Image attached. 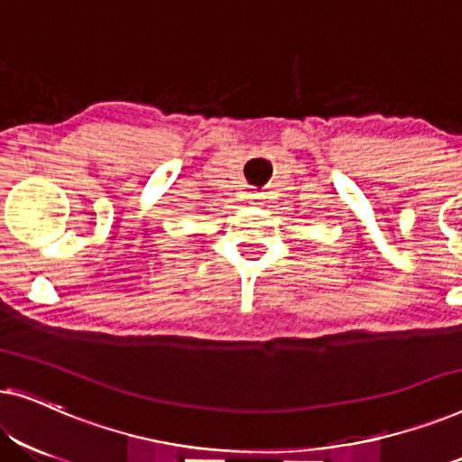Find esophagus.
<instances>
[{
    "label": "esophagus",
    "instance_id": "obj_1",
    "mask_svg": "<svg viewBox=\"0 0 462 462\" xmlns=\"http://www.w3.org/2000/svg\"><path fill=\"white\" fill-rule=\"evenodd\" d=\"M248 199H250V204H258V199H261V193H250Z\"/></svg>",
    "mask_w": 462,
    "mask_h": 462
}]
</instances>
